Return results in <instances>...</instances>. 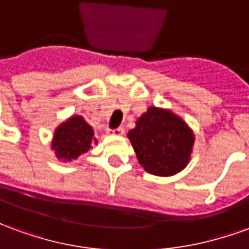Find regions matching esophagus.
<instances>
[{
	"mask_svg": "<svg viewBox=\"0 0 249 249\" xmlns=\"http://www.w3.org/2000/svg\"><path fill=\"white\" fill-rule=\"evenodd\" d=\"M109 133L114 136H123L124 135V128H117V129L109 130Z\"/></svg>",
	"mask_w": 249,
	"mask_h": 249,
	"instance_id": "1",
	"label": "esophagus"
}]
</instances>
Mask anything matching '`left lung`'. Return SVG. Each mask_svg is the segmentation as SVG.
Masks as SVG:
<instances>
[{
	"mask_svg": "<svg viewBox=\"0 0 249 249\" xmlns=\"http://www.w3.org/2000/svg\"><path fill=\"white\" fill-rule=\"evenodd\" d=\"M126 136L140 165L151 175L175 176L191 161L193 130L171 109L149 107Z\"/></svg>",
	"mask_w": 249,
	"mask_h": 249,
	"instance_id": "1",
	"label": "left lung"
}]
</instances>
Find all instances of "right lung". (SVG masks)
Listing matches in <instances>:
<instances>
[{
  "mask_svg": "<svg viewBox=\"0 0 249 249\" xmlns=\"http://www.w3.org/2000/svg\"><path fill=\"white\" fill-rule=\"evenodd\" d=\"M94 130L80 114H73L54 129L51 149L62 162H71L97 145Z\"/></svg>",
  "mask_w": 249,
  "mask_h": 249,
  "instance_id": "obj_1",
  "label": "right lung"
}]
</instances>
